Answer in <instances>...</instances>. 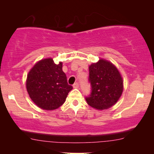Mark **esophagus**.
I'll use <instances>...</instances> for the list:
<instances>
[{
    "mask_svg": "<svg viewBox=\"0 0 154 154\" xmlns=\"http://www.w3.org/2000/svg\"><path fill=\"white\" fill-rule=\"evenodd\" d=\"M73 88H79V83H78V82L75 83L74 84H73Z\"/></svg>",
    "mask_w": 154,
    "mask_h": 154,
    "instance_id": "34e87169",
    "label": "esophagus"
}]
</instances>
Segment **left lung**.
I'll return each mask as SVG.
<instances>
[{"label":"left lung","instance_id":"8db88e82","mask_svg":"<svg viewBox=\"0 0 154 154\" xmlns=\"http://www.w3.org/2000/svg\"><path fill=\"white\" fill-rule=\"evenodd\" d=\"M91 93L85 97L93 108L103 110L115 105L123 92V81L114 65L101 59L89 66Z\"/></svg>","mask_w":154,"mask_h":154}]
</instances>
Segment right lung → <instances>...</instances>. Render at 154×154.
Listing matches in <instances>:
<instances>
[{"instance_id": "1", "label": "right lung", "mask_w": 154, "mask_h": 154, "mask_svg": "<svg viewBox=\"0 0 154 154\" xmlns=\"http://www.w3.org/2000/svg\"><path fill=\"white\" fill-rule=\"evenodd\" d=\"M26 89L30 98L38 107L54 110L63 104L72 89L68 84L62 63L56 64L52 58L41 60L27 76Z\"/></svg>"}]
</instances>
